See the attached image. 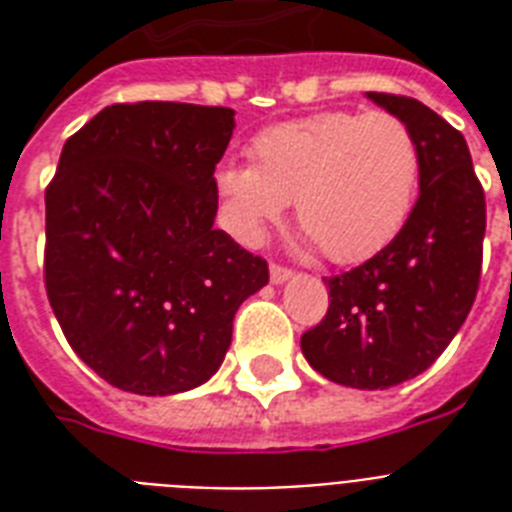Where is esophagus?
Listing matches in <instances>:
<instances>
[{
  "label": "esophagus",
  "instance_id": "esophagus-1",
  "mask_svg": "<svg viewBox=\"0 0 512 512\" xmlns=\"http://www.w3.org/2000/svg\"><path fill=\"white\" fill-rule=\"evenodd\" d=\"M287 279H292V268L279 263H271V281L273 284H284Z\"/></svg>",
  "mask_w": 512,
  "mask_h": 512
}]
</instances>
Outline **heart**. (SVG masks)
<instances>
[{
    "label": "heart",
    "mask_w": 512,
    "mask_h": 512,
    "mask_svg": "<svg viewBox=\"0 0 512 512\" xmlns=\"http://www.w3.org/2000/svg\"><path fill=\"white\" fill-rule=\"evenodd\" d=\"M249 164H223L217 191L233 231L257 241L295 201L300 231L332 263H361L396 239L420 185V143L388 111H324L268 127Z\"/></svg>",
    "instance_id": "1"
}]
</instances>
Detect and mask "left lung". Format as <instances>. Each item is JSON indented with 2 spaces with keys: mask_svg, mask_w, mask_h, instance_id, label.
<instances>
[{
  "mask_svg": "<svg viewBox=\"0 0 512 512\" xmlns=\"http://www.w3.org/2000/svg\"><path fill=\"white\" fill-rule=\"evenodd\" d=\"M420 143V199L388 247L329 276L327 316L300 337L327 380L385 390L436 361L465 324L484 260L486 199L460 130L420 100L369 92Z\"/></svg>",
  "mask_w": 512,
  "mask_h": 512,
  "instance_id": "left-lung-1",
  "label": "left lung"
}]
</instances>
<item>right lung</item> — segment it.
<instances>
[{
  "label": "right lung",
  "instance_id": "add662e5",
  "mask_svg": "<svg viewBox=\"0 0 512 512\" xmlns=\"http://www.w3.org/2000/svg\"><path fill=\"white\" fill-rule=\"evenodd\" d=\"M233 111L114 103L63 146L44 191V287L68 345L114 388L170 396L207 382L268 263L225 231L215 167Z\"/></svg>",
  "mask_w": 512,
  "mask_h": 512
}]
</instances>
